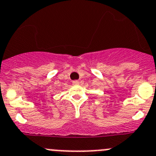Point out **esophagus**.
I'll use <instances>...</instances> for the list:
<instances>
[{
  "mask_svg": "<svg viewBox=\"0 0 156 156\" xmlns=\"http://www.w3.org/2000/svg\"><path fill=\"white\" fill-rule=\"evenodd\" d=\"M79 83H80V81H78V80H75V81H72V84H73V85H79Z\"/></svg>",
  "mask_w": 156,
  "mask_h": 156,
  "instance_id": "esophagus-1",
  "label": "esophagus"
}]
</instances>
